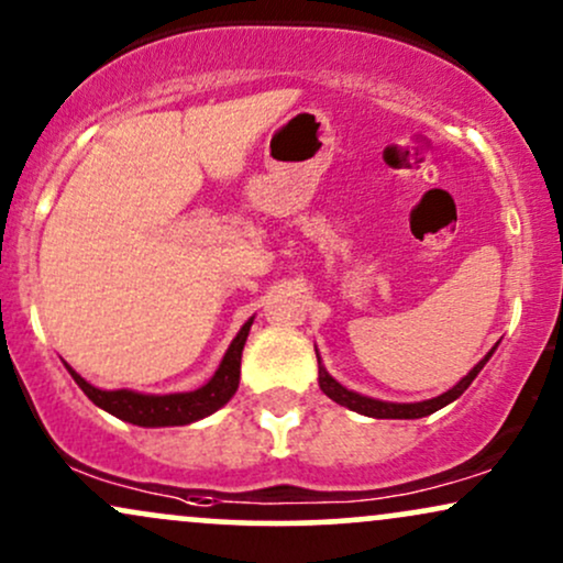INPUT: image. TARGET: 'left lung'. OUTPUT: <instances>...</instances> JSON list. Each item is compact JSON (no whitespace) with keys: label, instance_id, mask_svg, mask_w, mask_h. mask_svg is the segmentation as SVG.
Listing matches in <instances>:
<instances>
[{"label":"left lung","instance_id":"left-lung-1","mask_svg":"<svg viewBox=\"0 0 563 563\" xmlns=\"http://www.w3.org/2000/svg\"><path fill=\"white\" fill-rule=\"evenodd\" d=\"M495 347H498V345H495ZM495 347L485 355V358L477 363V366L472 368V372L464 376V379L455 382V385L448 389V393H442V395H438V398H432V400L389 402V400L368 398V395H361V393H355V389L342 387L340 382H336L334 376L329 374L327 368H323L319 350H316V358H319V387H321V393L327 395V398H332L334 402H340V406H345V408H350V411H355V413H361V416H372V419H421V416H429V413L440 411V408H445L448 402H453L455 398H461V395H464V389L472 385V382L477 379V374L482 372V368H485V363L493 358Z\"/></svg>","mask_w":563,"mask_h":563}]
</instances>
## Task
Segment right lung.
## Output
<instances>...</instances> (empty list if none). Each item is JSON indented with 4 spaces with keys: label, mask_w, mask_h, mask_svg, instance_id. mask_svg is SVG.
<instances>
[{
    "label": "right lung",
    "mask_w": 563,
    "mask_h": 563,
    "mask_svg": "<svg viewBox=\"0 0 563 563\" xmlns=\"http://www.w3.org/2000/svg\"><path fill=\"white\" fill-rule=\"evenodd\" d=\"M253 319L244 321V327L236 332L234 340H231L227 355H223L216 374L210 376L202 387L191 389V393L144 395L136 393V389H99L95 385H89L81 374L73 372L68 363H65V368L70 372L73 382L84 389L86 398L95 402L97 408H102V411L115 416V419L129 421V424L136 427H184L216 413L218 408H223L231 398H234L236 387H240L242 350L244 342H247Z\"/></svg>",
    "instance_id": "1"
}]
</instances>
